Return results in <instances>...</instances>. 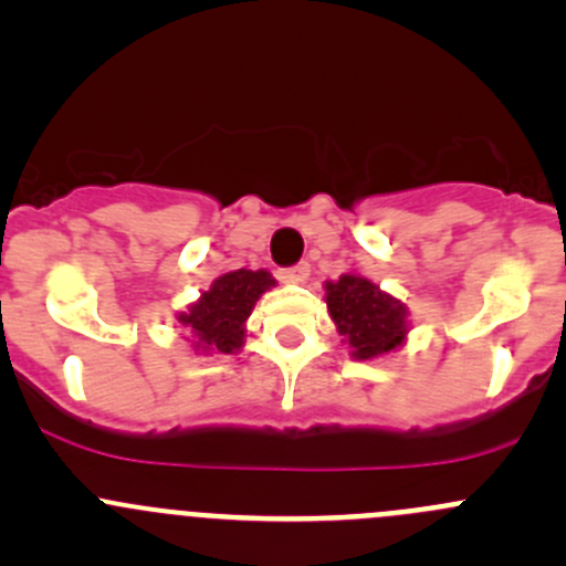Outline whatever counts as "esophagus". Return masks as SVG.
<instances>
[{
  "label": "esophagus",
  "mask_w": 566,
  "mask_h": 566,
  "mask_svg": "<svg viewBox=\"0 0 566 566\" xmlns=\"http://www.w3.org/2000/svg\"><path fill=\"white\" fill-rule=\"evenodd\" d=\"M306 279H310V265H306V262H298V265L282 271V282L287 284H304Z\"/></svg>",
  "instance_id": "34e87169"
}]
</instances>
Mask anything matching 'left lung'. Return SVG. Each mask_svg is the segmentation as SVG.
Instances as JSON below:
<instances>
[{"instance_id":"left-lung-1","label":"left lung","mask_w":566,"mask_h":566,"mask_svg":"<svg viewBox=\"0 0 566 566\" xmlns=\"http://www.w3.org/2000/svg\"><path fill=\"white\" fill-rule=\"evenodd\" d=\"M325 306L342 342L356 361H375L397 353L408 342L410 312L397 295L386 293L358 271L323 282Z\"/></svg>"}]
</instances>
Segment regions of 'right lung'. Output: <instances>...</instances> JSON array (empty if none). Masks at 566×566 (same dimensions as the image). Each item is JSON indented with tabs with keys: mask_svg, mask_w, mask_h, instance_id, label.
I'll use <instances>...</instances> for the list:
<instances>
[{
	"mask_svg": "<svg viewBox=\"0 0 566 566\" xmlns=\"http://www.w3.org/2000/svg\"><path fill=\"white\" fill-rule=\"evenodd\" d=\"M276 287L271 271H227L210 282L208 290L199 293L197 301L177 312V323L188 331L191 350L197 356H227L241 353L247 345V319L254 312V304Z\"/></svg>",
	"mask_w": 566,
	"mask_h": 566,
	"instance_id": "obj_1",
	"label": "right lung"
}]
</instances>
